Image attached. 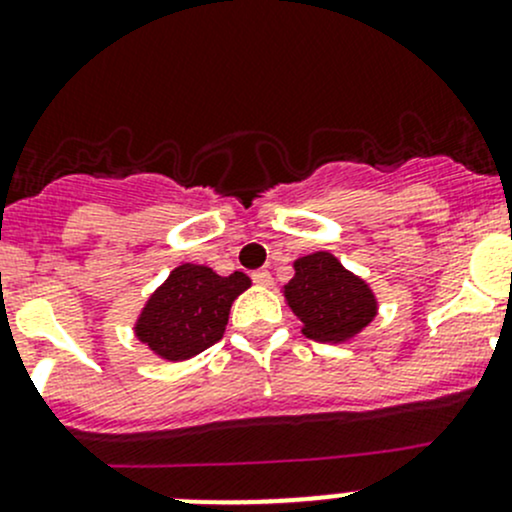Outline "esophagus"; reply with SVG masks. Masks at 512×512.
<instances>
[{
    "label": "esophagus",
    "mask_w": 512,
    "mask_h": 512,
    "mask_svg": "<svg viewBox=\"0 0 512 512\" xmlns=\"http://www.w3.org/2000/svg\"><path fill=\"white\" fill-rule=\"evenodd\" d=\"M252 282H255V285H260V287H270L272 285V275L267 270H257V272H252Z\"/></svg>",
    "instance_id": "1"
}]
</instances>
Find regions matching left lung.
I'll list each match as a JSON object with an SVG mask.
<instances>
[{
    "mask_svg": "<svg viewBox=\"0 0 512 512\" xmlns=\"http://www.w3.org/2000/svg\"><path fill=\"white\" fill-rule=\"evenodd\" d=\"M287 304L314 342L339 344L359 334L376 314L369 285L344 270L329 252L299 257L294 277L285 285Z\"/></svg>",
    "mask_w": 512,
    "mask_h": 512,
    "instance_id": "obj_1",
    "label": "left lung"
}]
</instances>
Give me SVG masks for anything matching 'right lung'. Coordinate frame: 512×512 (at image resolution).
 Returning a JSON list of instances; mask_svg holds the SVG:
<instances>
[{
  "instance_id": "right-lung-1",
  "label": "right lung",
  "mask_w": 512,
  "mask_h": 512,
  "mask_svg": "<svg viewBox=\"0 0 512 512\" xmlns=\"http://www.w3.org/2000/svg\"><path fill=\"white\" fill-rule=\"evenodd\" d=\"M250 277L215 275L203 265H180L156 289L136 322V337L158 356L183 361L220 342L237 294Z\"/></svg>"
}]
</instances>
